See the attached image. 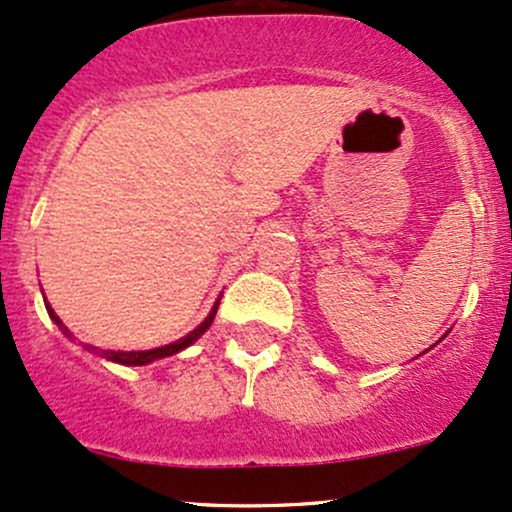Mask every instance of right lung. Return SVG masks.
<instances>
[{
  "instance_id": "add662e5",
  "label": "right lung",
  "mask_w": 512,
  "mask_h": 512,
  "mask_svg": "<svg viewBox=\"0 0 512 512\" xmlns=\"http://www.w3.org/2000/svg\"><path fill=\"white\" fill-rule=\"evenodd\" d=\"M46 308H48V316L53 318V323L58 325L60 330H63V335H65V338H72V333H70V330H67V325L63 323V320L58 318V313H55L53 308H50V303H48V301H46ZM216 311H218V301H216V306L211 308V313H209V316H206L204 323L199 325V328H194L192 333H189V335H184L182 340H177V342H170V345L155 347V350H140V352H123V350H119V352H116V350H99V347H92V345H89L87 350H99V352H101V357L111 359V362L126 364V367H143V364H150V362H155V359H162V357L177 355V352H182L184 347L194 345V342L199 340L201 335L206 333V330H209V325L213 323V318H216Z\"/></svg>"
}]
</instances>
